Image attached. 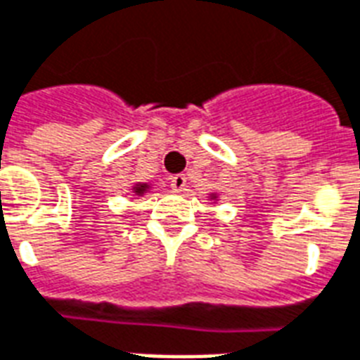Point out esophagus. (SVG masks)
Listing matches in <instances>:
<instances>
[{"mask_svg": "<svg viewBox=\"0 0 360 360\" xmlns=\"http://www.w3.org/2000/svg\"><path fill=\"white\" fill-rule=\"evenodd\" d=\"M170 188L174 191H184V188H186V176L184 174H174V176L170 178Z\"/></svg>", "mask_w": 360, "mask_h": 360, "instance_id": "34e87169", "label": "esophagus"}]
</instances>
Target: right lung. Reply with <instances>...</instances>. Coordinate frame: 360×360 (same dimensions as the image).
I'll return each mask as SVG.
<instances>
[{"mask_svg": "<svg viewBox=\"0 0 360 360\" xmlns=\"http://www.w3.org/2000/svg\"><path fill=\"white\" fill-rule=\"evenodd\" d=\"M144 190H146V186H136V188H134V191H136V193H142Z\"/></svg>", "mask_w": 360, "mask_h": 360, "instance_id": "obj_1", "label": "right lung"}]
</instances>
